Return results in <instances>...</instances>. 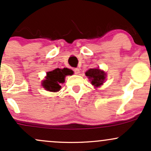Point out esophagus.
<instances>
[{
	"label": "esophagus",
	"instance_id": "obj_1",
	"mask_svg": "<svg viewBox=\"0 0 151 151\" xmlns=\"http://www.w3.org/2000/svg\"><path fill=\"white\" fill-rule=\"evenodd\" d=\"M73 70H74V73H75L76 74H77L79 73V68H74Z\"/></svg>",
	"mask_w": 151,
	"mask_h": 151
}]
</instances>
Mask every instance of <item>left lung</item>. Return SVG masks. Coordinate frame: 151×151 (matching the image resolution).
<instances>
[{
	"mask_svg": "<svg viewBox=\"0 0 151 151\" xmlns=\"http://www.w3.org/2000/svg\"><path fill=\"white\" fill-rule=\"evenodd\" d=\"M85 74L86 77L91 79V84L94 86L102 85L106 78V74L99 69H89Z\"/></svg>",
	"mask_w": 151,
	"mask_h": 151,
	"instance_id": "8db88e82",
	"label": "left lung"
}]
</instances>
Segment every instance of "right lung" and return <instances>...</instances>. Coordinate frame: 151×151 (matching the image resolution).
Returning a JSON list of instances; mask_svg holds the SVG:
<instances>
[{
  "label": "right lung",
  "mask_w": 151,
  "mask_h": 151,
  "mask_svg": "<svg viewBox=\"0 0 151 151\" xmlns=\"http://www.w3.org/2000/svg\"><path fill=\"white\" fill-rule=\"evenodd\" d=\"M72 71L67 68L61 69L57 68L51 72L47 73L45 80L43 81L42 86L45 89L50 91H58L61 88L60 84L64 83L65 76L72 74Z\"/></svg>",
  "instance_id": "obj_1"
}]
</instances>
